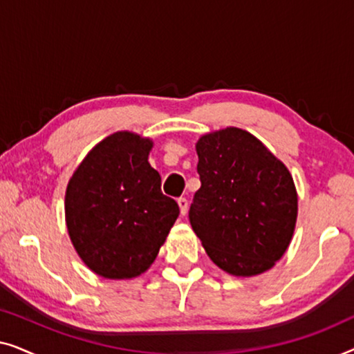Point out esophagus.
Here are the masks:
<instances>
[{"instance_id": "34e87169", "label": "esophagus", "mask_w": 354, "mask_h": 354, "mask_svg": "<svg viewBox=\"0 0 354 354\" xmlns=\"http://www.w3.org/2000/svg\"><path fill=\"white\" fill-rule=\"evenodd\" d=\"M177 205H178V207H180V214L185 216L187 209H188V201L185 200V198H178Z\"/></svg>"}]
</instances>
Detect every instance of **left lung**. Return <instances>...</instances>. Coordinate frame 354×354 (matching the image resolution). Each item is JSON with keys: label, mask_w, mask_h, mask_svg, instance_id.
<instances>
[{"label": "left lung", "mask_w": 354, "mask_h": 354, "mask_svg": "<svg viewBox=\"0 0 354 354\" xmlns=\"http://www.w3.org/2000/svg\"><path fill=\"white\" fill-rule=\"evenodd\" d=\"M196 154L201 187L188 217L207 256L235 277L274 268L292 241L298 216L287 166L239 127L203 135Z\"/></svg>", "instance_id": "8db88e82"}]
</instances>
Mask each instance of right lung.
<instances>
[{"mask_svg": "<svg viewBox=\"0 0 354 354\" xmlns=\"http://www.w3.org/2000/svg\"><path fill=\"white\" fill-rule=\"evenodd\" d=\"M153 140L115 132L90 149L66 188V225L77 254L111 280L147 272L178 217L148 162Z\"/></svg>", "mask_w": 354, "mask_h": 354, "instance_id": "add662e5", "label": "right lung"}]
</instances>
